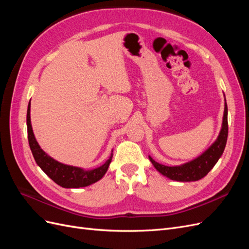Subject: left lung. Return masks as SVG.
Segmentation results:
<instances>
[{
	"label": "left lung",
	"mask_w": 249,
	"mask_h": 249,
	"mask_svg": "<svg viewBox=\"0 0 249 249\" xmlns=\"http://www.w3.org/2000/svg\"><path fill=\"white\" fill-rule=\"evenodd\" d=\"M228 105L227 102H225L222 127L219 135H218V138L205 153L197 157L196 159L179 165V166H165L163 164L156 162L152 157L148 158L150 162L153 163L155 168L161 175L167 177L172 180H178V182H193V180H198L208 175L209 171L215 166V164L223 154V150L228 140Z\"/></svg>",
	"instance_id": "8db88e82"
}]
</instances>
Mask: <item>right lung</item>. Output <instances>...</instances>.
Listing matches in <instances>:
<instances>
[{"label": "right lung", "instance_id": "add662e5", "mask_svg": "<svg viewBox=\"0 0 249 249\" xmlns=\"http://www.w3.org/2000/svg\"><path fill=\"white\" fill-rule=\"evenodd\" d=\"M30 107H31V104L29 103L27 111L29 145L30 148H31V152L37 165H38L49 178H51L56 184L63 188H80L91 185L97 182V180H100L105 176V173L107 172L109 165L112 161L113 154L110 155L109 159L102 166L91 170H84L80 167L60 163L51 158L48 154L44 153L34 136L31 118H30Z\"/></svg>", "mask_w": 249, "mask_h": 249}]
</instances>
